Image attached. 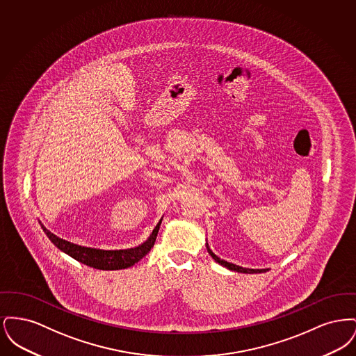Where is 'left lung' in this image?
<instances>
[{"label":"left lung","mask_w":356,"mask_h":356,"mask_svg":"<svg viewBox=\"0 0 356 356\" xmlns=\"http://www.w3.org/2000/svg\"><path fill=\"white\" fill-rule=\"evenodd\" d=\"M205 247H207V251H208V254L212 256V259H213V260H215L216 263H219L220 266H222V267H225V268H228V270H231V271L241 272V273H261V272L268 271V270H252V268H243V267H240V266H236V264L228 263V261L222 260V259H220L219 256H216V254H213V252L211 251V248H209L208 243L205 244Z\"/></svg>","instance_id":"8db88e82"}]
</instances>
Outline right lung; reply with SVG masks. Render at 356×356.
Segmentation results:
<instances>
[{"mask_svg": "<svg viewBox=\"0 0 356 356\" xmlns=\"http://www.w3.org/2000/svg\"><path fill=\"white\" fill-rule=\"evenodd\" d=\"M161 220L157 222V225L154 227V229L151 234V236L148 237L143 244L137 245L135 248H128V250H99V248H90V247H83L79 244H73L70 241H67L61 237L56 236L54 234H51L49 229H47L44 227V224H41L42 231L47 234V236L49 237L51 243L61 250L63 252L69 254L70 257L76 259L77 261L86 264L89 267L97 268V270H104V271H113V270H124L128 267H132L137 261H140L145 254L151 251L156 236L160 228Z\"/></svg>", "mask_w": 356, "mask_h": 356, "instance_id": "1", "label": "right lung"}]
</instances>
